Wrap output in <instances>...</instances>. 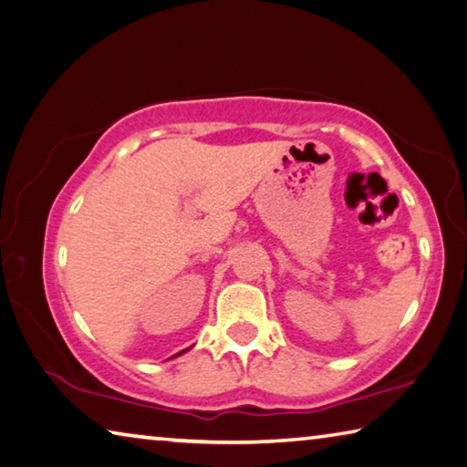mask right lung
Returning a JSON list of instances; mask_svg holds the SVG:
<instances>
[{
	"instance_id": "1",
	"label": "right lung",
	"mask_w": 467,
	"mask_h": 467,
	"mask_svg": "<svg viewBox=\"0 0 467 467\" xmlns=\"http://www.w3.org/2000/svg\"><path fill=\"white\" fill-rule=\"evenodd\" d=\"M182 353H184V350H182ZM182 353H178V355H182Z\"/></svg>"
}]
</instances>
